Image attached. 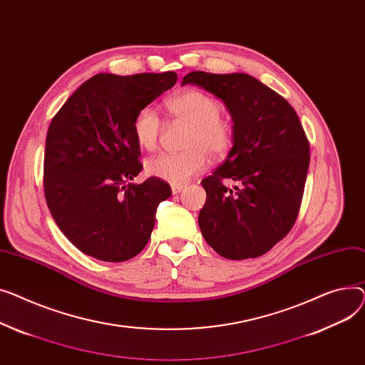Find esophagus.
Wrapping results in <instances>:
<instances>
[{"label":"esophagus","instance_id":"obj_1","mask_svg":"<svg viewBox=\"0 0 365 365\" xmlns=\"http://www.w3.org/2000/svg\"><path fill=\"white\" fill-rule=\"evenodd\" d=\"M170 188H173L174 195H178V192H181V191L185 188V185H173Z\"/></svg>","mask_w":365,"mask_h":365}]
</instances>
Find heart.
Returning a JSON list of instances; mask_svg holds the SVG:
<instances>
[{
	"instance_id": "heart-1",
	"label": "heart",
	"mask_w": 365,
	"mask_h": 365,
	"mask_svg": "<svg viewBox=\"0 0 365 365\" xmlns=\"http://www.w3.org/2000/svg\"><path fill=\"white\" fill-rule=\"evenodd\" d=\"M168 113L190 123L184 145L180 153H159L145 162L147 173L173 185H182L207 166L209 153L213 158L225 155L232 144V125L221 113L218 98L200 90H184L166 98ZM162 122L152 107H144L135 115L133 131L135 141L144 150L158 145Z\"/></svg>"
}]
</instances>
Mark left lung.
<instances>
[{
  "label": "left lung",
  "mask_w": 365,
  "mask_h": 365,
  "mask_svg": "<svg viewBox=\"0 0 365 365\" xmlns=\"http://www.w3.org/2000/svg\"><path fill=\"white\" fill-rule=\"evenodd\" d=\"M192 83L224 101L232 119L227 159L202 181L199 227L227 259L258 258L292 230L309 168V143L293 107L246 73L190 72ZM235 180V190L222 181Z\"/></svg>",
  "instance_id": "8db88e82"
}]
</instances>
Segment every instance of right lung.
<instances>
[{
  "label": "right lung",
  "mask_w": 365,
  "mask_h": 365,
  "mask_svg": "<svg viewBox=\"0 0 365 365\" xmlns=\"http://www.w3.org/2000/svg\"><path fill=\"white\" fill-rule=\"evenodd\" d=\"M177 79L175 72L98 73L53 118L46 140V200L60 231L82 253L123 262L145 247L158 206L173 191L156 177L130 182L143 169L133 123Z\"/></svg>",
  "instance_id": "obj_1"
}]
</instances>
